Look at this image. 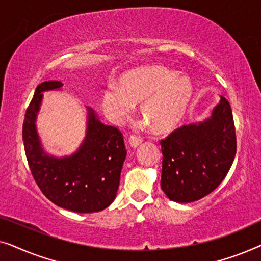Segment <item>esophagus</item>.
<instances>
[{"label": "esophagus", "instance_id": "34e87169", "mask_svg": "<svg viewBox=\"0 0 261 261\" xmlns=\"http://www.w3.org/2000/svg\"><path fill=\"white\" fill-rule=\"evenodd\" d=\"M128 141H129V145L132 147H138L139 145L142 142V139L140 137H135V135H130L129 139H128Z\"/></svg>", "mask_w": 261, "mask_h": 261}]
</instances>
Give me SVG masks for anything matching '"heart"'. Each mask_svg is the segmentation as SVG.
Wrapping results in <instances>:
<instances>
[{
  "instance_id": "b5f03b06",
  "label": "heart",
  "mask_w": 261,
  "mask_h": 261,
  "mask_svg": "<svg viewBox=\"0 0 261 261\" xmlns=\"http://www.w3.org/2000/svg\"><path fill=\"white\" fill-rule=\"evenodd\" d=\"M194 96L190 80L163 66H146L124 73L116 85H108L102 106L114 122H122L139 105V113L153 133L173 130L187 115Z\"/></svg>"
}]
</instances>
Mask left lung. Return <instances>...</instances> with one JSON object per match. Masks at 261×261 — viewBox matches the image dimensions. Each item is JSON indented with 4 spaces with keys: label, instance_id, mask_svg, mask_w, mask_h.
I'll use <instances>...</instances> for the list:
<instances>
[{
    "label": "left lung",
    "instance_id": "1",
    "mask_svg": "<svg viewBox=\"0 0 261 261\" xmlns=\"http://www.w3.org/2000/svg\"><path fill=\"white\" fill-rule=\"evenodd\" d=\"M160 145V185L167 197L178 203H190L209 195L222 183L237 153L229 102L221 96L209 119L178 128Z\"/></svg>",
    "mask_w": 261,
    "mask_h": 261
}]
</instances>
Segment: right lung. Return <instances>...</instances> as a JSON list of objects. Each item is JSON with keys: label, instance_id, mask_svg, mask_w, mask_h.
<instances>
[{"label": "right lung", "instance_id": "obj_1", "mask_svg": "<svg viewBox=\"0 0 261 261\" xmlns=\"http://www.w3.org/2000/svg\"><path fill=\"white\" fill-rule=\"evenodd\" d=\"M63 87L59 81L42 82L35 89L22 127L24 152L35 183L49 201L74 213H97L115 199L127 151L123 135L106 126L88 108L87 135L70 156L49 155L41 147L35 120L42 92Z\"/></svg>", "mask_w": 261, "mask_h": 261}]
</instances>
